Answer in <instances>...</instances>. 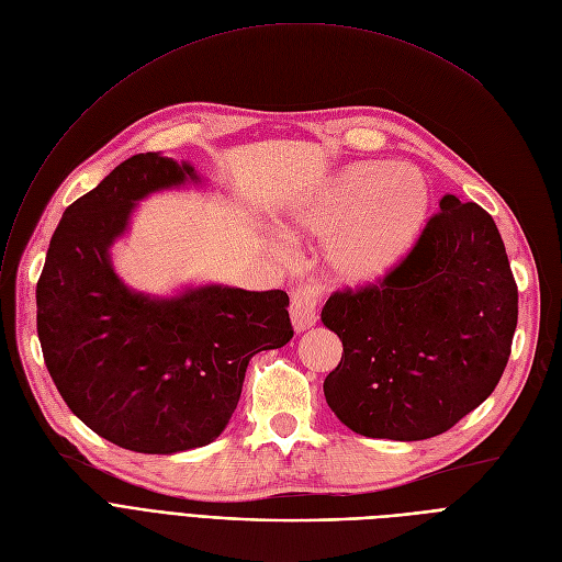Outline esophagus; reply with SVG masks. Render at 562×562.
Masks as SVG:
<instances>
[{
	"label": "esophagus",
	"instance_id": "obj_1",
	"mask_svg": "<svg viewBox=\"0 0 562 562\" xmlns=\"http://www.w3.org/2000/svg\"><path fill=\"white\" fill-rule=\"evenodd\" d=\"M319 295H323V285L317 281H308L292 292L290 317H292V327H295L297 334L311 329L317 323Z\"/></svg>",
	"mask_w": 562,
	"mask_h": 562
}]
</instances>
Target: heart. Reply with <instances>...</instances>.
Returning a JSON list of instances; mask_svg holds the SVG:
<instances>
[{
    "label": "heart",
    "instance_id": "1",
    "mask_svg": "<svg viewBox=\"0 0 562 562\" xmlns=\"http://www.w3.org/2000/svg\"><path fill=\"white\" fill-rule=\"evenodd\" d=\"M430 212L425 176L403 162H357L288 207L292 233L327 239L325 262L345 288L384 281L414 251Z\"/></svg>",
    "mask_w": 562,
    "mask_h": 562
}]
</instances>
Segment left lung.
Here are the masks:
<instances>
[{"label": "left lung", "instance_id": "1", "mask_svg": "<svg viewBox=\"0 0 562 562\" xmlns=\"http://www.w3.org/2000/svg\"><path fill=\"white\" fill-rule=\"evenodd\" d=\"M407 260L380 285L334 292L323 325L342 340L325 380L331 412L372 439L450 430L496 389L517 329V283L494 220L439 201Z\"/></svg>", "mask_w": 562, "mask_h": 562}]
</instances>
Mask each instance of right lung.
Wrapping results in <instances>:
<instances>
[{
	"label": "right lung",
	"instance_id": "add662e5",
	"mask_svg": "<svg viewBox=\"0 0 562 562\" xmlns=\"http://www.w3.org/2000/svg\"><path fill=\"white\" fill-rule=\"evenodd\" d=\"M190 162L139 153L66 207L36 285L45 366L70 412L121 448L173 456L215 441L249 359L292 338L283 290H132L112 247L150 194L201 184Z\"/></svg>",
	"mask_w": 562,
	"mask_h": 562
}]
</instances>
